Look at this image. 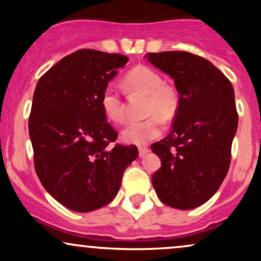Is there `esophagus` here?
I'll list each match as a JSON object with an SVG mask.
<instances>
[{"label": "esophagus", "instance_id": "1", "mask_svg": "<svg viewBox=\"0 0 261 261\" xmlns=\"http://www.w3.org/2000/svg\"><path fill=\"white\" fill-rule=\"evenodd\" d=\"M148 152H149V148L146 147V146H140V147H139L140 157H145V155L147 154Z\"/></svg>", "mask_w": 261, "mask_h": 261}]
</instances>
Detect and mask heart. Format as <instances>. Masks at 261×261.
<instances>
[{
    "instance_id": "heart-1",
    "label": "heart",
    "mask_w": 261,
    "mask_h": 261,
    "mask_svg": "<svg viewBox=\"0 0 261 261\" xmlns=\"http://www.w3.org/2000/svg\"><path fill=\"white\" fill-rule=\"evenodd\" d=\"M124 85L130 92L146 95L143 120L131 121L122 131V140L135 145H145L157 139L163 131V120L174 118L179 108V94L174 86L162 82L161 74L148 66H136L125 74ZM101 109L110 121L122 124L125 110L121 97L114 88L101 94Z\"/></svg>"
}]
</instances>
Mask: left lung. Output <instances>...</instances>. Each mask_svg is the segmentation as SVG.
Listing matches in <instances>:
<instances>
[{"label": "left lung", "mask_w": 261, "mask_h": 261, "mask_svg": "<svg viewBox=\"0 0 261 261\" xmlns=\"http://www.w3.org/2000/svg\"><path fill=\"white\" fill-rule=\"evenodd\" d=\"M179 92V108L166 139L151 146L162 166L152 175L161 201L191 210L214 195L226 178L238 113L232 83L214 64L188 51L148 53Z\"/></svg>", "instance_id": "1"}]
</instances>
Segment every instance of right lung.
Segmentation results:
<instances>
[{"mask_svg":"<svg viewBox=\"0 0 261 261\" xmlns=\"http://www.w3.org/2000/svg\"><path fill=\"white\" fill-rule=\"evenodd\" d=\"M128 58L81 49L60 60L35 87L29 115L34 167L45 190L61 205L89 212L118 194L122 174L139 155L135 145L114 143L101 94Z\"/></svg>","mask_w":261,"mask_h":261,"instance_id":"1","label":"right lung"}]
</instances>
